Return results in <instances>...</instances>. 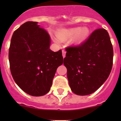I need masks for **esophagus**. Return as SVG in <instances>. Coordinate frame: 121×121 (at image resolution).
Returning a JSON list of instances; mask_svg holds the SVG:
<instances>
[{
    "label": "esophagus",
    "instance_id": "esophagus-1",
    "mask_svg": "<svg viewBox=\"0 0 121 121\" xmlns=\"http://www.w3.org/2000/svg\"><path fill=\"white\" fill-rule=\"evenodd\" d=\"M62 55H63V58H65V56H66V51H65L64 49H63L62 50Z\"/></svg>",
    "mask_w": 121,
    "mask_h": 121
}]
</instances>
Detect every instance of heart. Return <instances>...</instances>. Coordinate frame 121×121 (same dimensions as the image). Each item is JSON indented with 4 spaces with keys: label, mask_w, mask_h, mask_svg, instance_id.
I'll return each instance as SVG.
<instances>
[{
    "label": "heart",
    "mask_w": 121,
    "mask_h": 121,
    "mask_svg": "<svg viewBox=\"0 0 121 121\" xmlns=\"http://www.w3.org/2000/svg\"><path fill=\"white\" fill-rule=\"evenodd\" d=\"M90 31L88 27H72L69 29H62L58 31L57 33L58 38L60 41H64L68 39L72 38V43L73 44H80L82 43L89 36ZM55 41L56 43H60V40L58 39H55Z\"/></svg>",
    "instance_id": "1"
}]
</instances>
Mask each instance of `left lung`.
I'll list each match as a JSON object with an SVG mask.
<instances>
[{"label": "left lung", "mask_w": 121, "mask_h": 121, "mask_svg": "<svg viewBox=\"0 0 121 121\" xmlns=\"http://www.w3.org/2000/svg\"><path fill=\"white\" fill-rule=\"evenodd\" d=\"M63 64L71 90L78 95L95 92L109 77L113 63V48L109 33L97 29L83 43L66 48Z\"/></svg>", "instance_id": "1"}]
</instances>
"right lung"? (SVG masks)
<instances>
[{"instance_id":"add662e5","label":"right lung","mask_w":121,"mask_h":121,"mask_svg":"<svg viewBox=\"0 0 121 121\" xmlns=\"http://www.w3.org/2000/svg\"><path fill=\"white\" fill-rule=\"evenodd\" d=\"M51 39L37 22L28 21L14 31L10 41L9 60L15 82L32 96L49 92L57 68L63 63L61 50L49 49Z\"/></svg>"}]
</instances>
